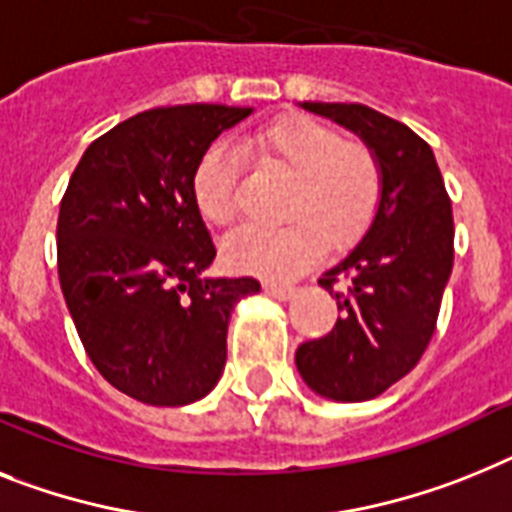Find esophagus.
Returning a JSON list of instances; mask_svg holds the SVG:
<instances>
[{
  "mask_svg": "<svg viewBox=\"0 0 512 512\" xmlns=\"http://www.w3.org/2000/svg\"><path fill=\"white\" fill-rule=\"evenodd\" d=\"M265 294L276 296V299L286 302V299L296 296V289L294 286H283V283H265Z\"/></svg>",
  "mask_w": 512,
  "mask_h": 512,
  "instance_id": "obj_1",
  "label": "esophagus"
}]
</instances>
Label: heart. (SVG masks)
Segmentation results:
<instances>
[{
	"label": "heart",
	"mask_w": 512,
	"mask_h": 512,
	"mask_svg": "<svg viewBox=\"0 0 512 512\" xmlns=\"http://www.w3.org/2000/svg\"><path fill=\"white\" fill-rule=\"evenodd\" d=\"M255 145L296 176L283 226H247L223 244L239 273L286 281L315 265L325 247L346 249L375 223L382 203V169L364 145L307 117L278 119L255 135ZM242 161L226 143L197 158L192 197L205 221L229 226L239 216Z\"/></svg>",
	"instance_id": "1"
}]
</instances>
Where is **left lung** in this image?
Instances as JSON below:
<instances>
[{
  "label": "left lung",
  "mask_w": 512,
  "mask_h": 512,
  "mask_svg": "<svg viewBox=\"0 0 512 512\" xmlns=\"http://www.w3.org/2000/svg\"><path fill=\"white\" fill-rule=\"evenodd\" d=\"M302 106L369 145L382 203L362 242L322 273L341 317L328 336L296 349V369L325 398L369 401L409 375L432 341L453 270V208L435 153L406 124L362 103Z\"/></svg>",
  "instance_id": "8db88e82"
}]
</instances>
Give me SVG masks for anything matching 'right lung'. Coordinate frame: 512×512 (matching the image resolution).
Listing matches in <instances>:
<instances>
[{"label": "right lung", "mask_w": 512, "mask_h": 512, "mask_svg": "<svg viewBox=\"0 0 512 512\" xmlns=\"http://www.w3.org/2000/svg\"><path fill=\"white\" fill-rule=\"evenodd\" d=\"M252 109L158 106L88 145L59 205L57 268L77 336L106 380L150 406L216 388L234 304L255 278H203L216 247L192 197L197 158Z\"/></svg>", "instance_id": "1"}]
</instances>
